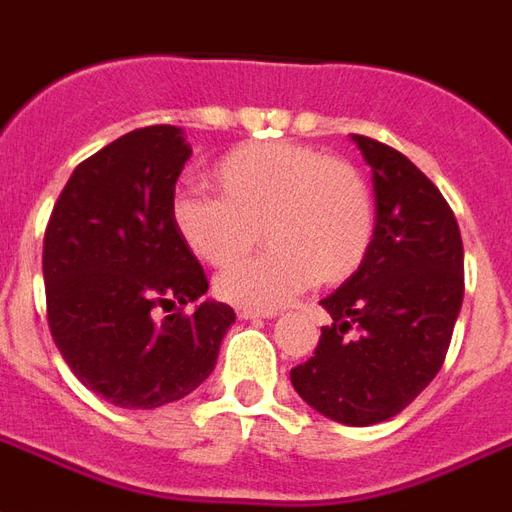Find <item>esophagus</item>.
Masks as SVG:
<instances>
[{
  "instance_id": "obj_1",
  "label": "esophagus",
  "mask_w": 512,
  "mask_h": 512,
  "mask_svg": "<svg viewBox=\"0 0 512 512\" xmlns=\"http://www.w3.org/2000/svg\"><path fill=\"white\" fill-rule=\"evenodd\" d=\"M278 310H256V307H237V318L248 321V318H275Z\"/></svg>"
}]
</instances>
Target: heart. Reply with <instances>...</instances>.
<instances>
[{
    "mask_svg": "<svg viewBox=\"0 0 512 512\" xmlns=\"http://www.w3.org/2000/svg\"><path fill=\"white\" fill-rule=\"evenodd\" d=\"M218 197L180 191L169 205L180 242L226 267L259 242L270 251L215 278L218 297L275 307L313 280L334 286L359 270L375 237V199L351 161L299 142H248L210 169Z\"/></svg>",
    "mask_w": 512,
    "mask_h": 512,
    "instance_id": "1",
    "label": "heart"
}]
</instances>
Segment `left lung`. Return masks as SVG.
<instances>
[{
    "instance_id": "obj_1",
    "label": "left lung",
    "mask_w": 512,
    "mask_h": 512,
    "mask_svg": "<svg viewBox=\"0 0 512 512\" xmlns=\"http://www.w3.org/2000/svg\"><path fill=\"white\" fill-rule=\"evenodd\" d=\"M375 183L367 259L321 299L332 326L291 383L321 416L348 426L402 413L440 372L464 299V245L451 205L413 161L353 134Z\"/></svg>"
}]
</instances>
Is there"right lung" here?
Here are the masks:
<instances>
[{
	"instance_id": "add662e5",
	"label": "right lung",
	"mask_w": 512,
	"mask_h": 512,
	"mask_svg": "<svg viewBox=\"0 0 512 512\" xmlns=\"http://www.w3.org/2000/svg\"><path fill=\"white\" fill-rule=\"evenodd\" d=\"M191 145L178 126L134 129L80 161L53 205L42 278L53 343L118 407H161L213 372L234 310L202 302L207 275L169 205Z\"/></svg>"
}]
</instances>
